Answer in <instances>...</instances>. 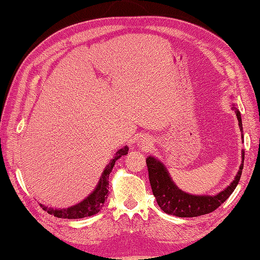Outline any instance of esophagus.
<instances>
[{"mask_svg":"<svg viewBox=\"0 0 260 260\" xmlns=\"http://www.w3.org/2000/svg\"><path fill=\"white\" fill-rule=\"evenodd\" d=\"M139 146L142 147L144 149H147L148 146H151V144H149V140L148 139H140L139 141Z\"/></svg>","mask_w":260,"mask_h":260,"instance_id":"1","label":"esophagus"}]
</instances>
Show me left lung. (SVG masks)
Here are the masks:
<instances>
[{
    "instance_id": "obj_1",
    "label": "left lung",
    "mask_w": 260,
    "mask_h": 260,
    "mask_svg": "<svg viewBox=\"0 0 260 260\" xmlns=\"http://www.w3.org/2000/svg\"><path fill=\"white\" fill-rule=\"evenodd\" d=\"M232 108L235 111V114H237L240 130L242 132L243 125L241 119V113L238 107H235L234 105ZM244 155H245V152L242 151V164L237 177L233 180V182L228 186L225 190L218 193L215 196H198L181 191L174 183V181L171 180L168 171L165 168L164 165L159 160L154 158V157H147L146 166L148 170L149 183H151L152 191L157 201V204H158V206L161 208L162 211L166 212V214L182 218L198 217L212 212L226 201V199L229 198L235 190V187H237L241 179L242 170L244 166V157H245Z\"/></svg>"
}]
</instances>
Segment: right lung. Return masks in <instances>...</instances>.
I'll use <instances>...</instances> for the list:
<instances>
[{"label": "right lung", "instance_id": "obj_1", "mask_svg": "<svg viewBox=\"0 0 260 260\" xmlns=\"http://www.w3.org/2000/svg\"><path fill=\"white\" fill-rule=\"evenodd\" d=\"M128 149H129L128 146H124V147L120 148L119 151L115 154L113 159L109 161L104 172L102 174V177L100 179V182H99L96 188L84 201H82L81 203L77 204V205L69 207L67 209H52V208H48L46 206L41 205L42 209L48 211L50 215H54L55 217L65 218V219L84 218V217H89V216L98 214V212L102 208H103L104 204H105V200H107L108 179H109V175H111V172L113 170V167L115 166V162L117 159H119L121 156L127 155Z\"/></svg>", "mask_w": 260, "mask_h": 260}]
</instances>
